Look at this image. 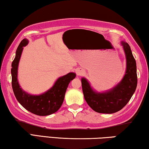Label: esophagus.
<instances>
[{"mask_svg": "<svg viewBox=\"0 0 149 149\" xmlns=\"http://www.w3.org/2000/svg\"><path fill=\"white\" fill-rule=\"evenodd\" d=\"M82 73H83V70H77V75H81Z\"/></svg>", "mask_w": 149, "mask_h": 149, "instance_id": "34e87169", "label": "esophagus"}]
</instances>
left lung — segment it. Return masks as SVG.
<instances>
[{"label": "left lung", "mask_w": 149, "mask_h": 149, "mask_svg": "<svg viewBox=\"0 0 149 149\" xmlns=\"http://www.w3.org/2000/svg\"><path fill=\"white\" fill-rule=\"evenodd\" d=\"M126 57V71L123 79L116 87L105 93H96L85 78L81 79L84 98L90 107L98 113L112 114L125 106L137 86L136 64L127 43H122Z\"/></svg>", "instance_id": "8db88e82"}]
</instances>
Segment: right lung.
Listing matches in <instances>:
<instances>
[{"label":"right lung","instance_id":"right-lung-1","mask_svg":"<svg viewBox=\"0 0 149 149\" xmlns=\"http://www.w3.org/2000/svg\"><path fill=\"white\" fill-rule=\"evenodd\" d=\"M28 43V40L24 39L18 47L16 55L12 63V87L18 102L33 114L38 116H47L53 114L59 109L63 104L65 92L70 81L75 77L74 73L59 77L54 86L44 94L39 96H32L23 92L17 81V69L23 47Z\"/></svg>","mask_w":149,"mask_h":149}]
</instances>
